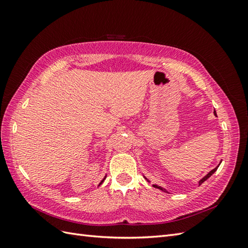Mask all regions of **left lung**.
<instances>
[{
    "label": "left lung",
    "mask_w": 248,
    "mask_h": 248,
    "mask_svg": "<svg viewBox=\"0 0 248 248\" xmlns=\"http://www.w3.org/2000/svg\"><path fill=\"white\" fill-rule=\"evenodd\" d=\"M214 115L215 116H217V112H215V109H214ZM220 163H222V162H220ZM220 163H219V164H220ZM219 164L217 166V167H215L214 168V170H212L211 171H209L208 173H207V175H205L203 178H202V179H200V180L198 181V184H199V186H200V184H202V183H203L205 180H207V179H209L210 177H211L212 175H213V173L215 172V171H217V168H218V166H219ZM145 179H146V180L147 181H148L149 183H150V181H149V179H147L146 177H145ZM152 186H154L155 187H156V188H159V189H161V191L162 192H166L167 193V189L166 188H164V187H162V186H157V184H152Z\"/></svg>",
    "instance_id": "1"
}]
</instances>
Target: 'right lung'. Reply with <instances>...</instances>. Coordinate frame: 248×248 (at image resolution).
Wrapping results in <instances>:
<instances>
[{"label":"right lung","mask_w":248,"mask_h":248,"mask_svg":"<svg viewBox=\"0 0 248 248\" xmlns=\"http://www.w3.org/2000/svg\"><path fill=\"white\" fill-rule=\"evenodd\" d=\"M105 178H107V176H105V177H104V178H103V179H102V181H101V182H100V183H99V186H101V184H102V183H103V181H104V180H105Z\"/></svg>","instance_id":"add662e5"}]
</instances>
